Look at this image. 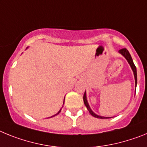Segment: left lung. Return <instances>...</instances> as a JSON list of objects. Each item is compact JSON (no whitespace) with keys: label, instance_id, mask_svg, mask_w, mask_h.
<instances>
[{"label":"left lung","instance_id":"obj_1","mask_svg":"<svg viewBox=\"0 0 147 147\" xmlns=\"http://www.w3.org/2000/svg\"><path fill=\"white\" fill-rule=\"evenodd\" d=\"M118 52H119L121 55H123V57L126 58V60H127V62H128L129 64L130 67H131V69H132V72H133V74H134V77H135V88H136V86H137V70H136V67H135V64H134V63H133V61H132V57H131V55H130L129 51L127 50V49H125V48L124 49H120V50L118 51ZM84 104H85V106H86V108H87L88 111L89 112V113H90V114H91L93 117H95V118H101V119L112 118V117H104V116L98 115L95 114V112L92 110L91 108H90V107H89V103H88V101H87L86 91H85V92H84Z\"/></svg>","mask_w":147,"mask_h":147}]
</instances>
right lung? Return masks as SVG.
<instances>
[{"label":"right lung","mask_w":147,"mask_h":147,"mask_svg":"<svg viewBox=\"0 0 147 147\" xmlns=\"http://www.w3.org/2000/svg\"><path fill=\"white\" fill-rule=\"evenodd\" d=\"M27 48H28V47H27ZM27 48H26V49H27ZM63 104H64V100H63ZM61 109H60L59 111H58V113H57V114H55V115H54L51 116L50 118H52V117H54V116H55V115H58V114H59V113H60V112H61Z\"/></svg>","instance_id":"right-lung-1"}]
</instances>
